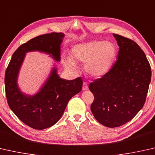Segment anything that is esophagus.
<instances>
[{
	"mask_svg": "<svg viewBox=\"0 0 155 155\" xmlns=\"http://www.w3.org/2000/svg\"><path fill=\"white\" fill-rule=\"evenodd\" d=\"M88 84H87V82H83V85H82V90L83 91H86V90H87L88 89Z\"/></svg>",
	"mask_w": 155,
	"mask_h": 155,
	"instance_id": "obj_1",
	"label": "esophagus"
}]
</instances>
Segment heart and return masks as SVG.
<instances>
[{"label":"heart","mask_w":155,"mask_h":155,"mask_svg":"<svg viewBox=\"0 0 155 155\" xmlns=\"http://www.w3.org/2000/svg\"><path fill=\"white\" fill-rule=\"evenodd\" d=\"M73 57L82 62L88 73L94 77H100L109 71L116 55V49L113 43L104 41H91L75 45L72 49ZM66 67L76 71V64L72 58L65 61Z\"/></svg>","instance_id":"heart-1"}]
</instances>
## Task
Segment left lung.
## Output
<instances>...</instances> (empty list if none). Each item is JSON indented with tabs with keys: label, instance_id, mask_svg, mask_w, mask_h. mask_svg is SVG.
I'll use <instances>...</instances> for the list:
<instances>
[{
	"label": "left lung",
	"instance_id": "1",
	"mask_svg": "<svg viewBox=\"0 0 155 155\" xmlns=\"http://www.w3.org/2000/svg\"><path fill=\"white\" fill-rule=\"evenodd\" d=\"M120 47L117 60L89 89L94 95L93 116L102 125L119 127L130 121L145 104L151 80V68L140 47L128 38L113 34Z\"/></svg>",
	"mask_w": 155,
	"mask_h": 155
}]
</instances>
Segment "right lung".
<instances>
[{
  "instance_id": "obj_1",
  "label": "right lung",
  "mask_w": 155,
  "mask_h": 155,
  "mask_svg": "<svg viewBox=\"0 0 155 155\" xmlns=\"http://www.w3.org/2000/svg\"><path fill=\"white\" fill-rule=\"evenodd\" d=\"M64 35L62 33H51L40 35L24 43L14 53L5 75V86L9 108L20 121L37 130L49 128L60 120L73 96L80 92L82 78L73 80L60 78L56 68L41 89L31 96L23 94L17 84L20 68L25 54L33 51L51 55L55 60H60V45Z\"/></svg>"
}]
</instances>
